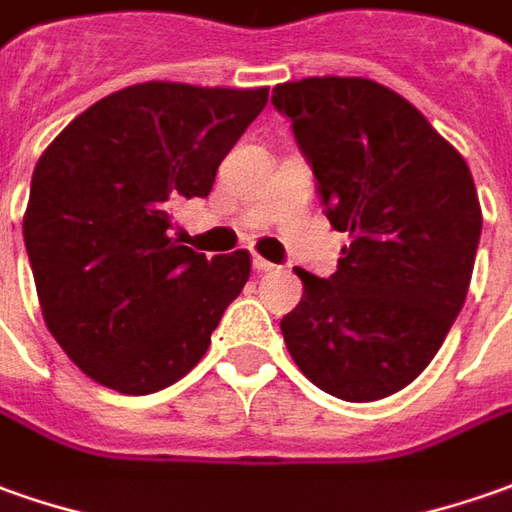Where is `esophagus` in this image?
Wrapping results in <instances>:
<instances>
[{"label":"esophagus","instance_id":"1","mask_svg":"<svg viewBox=\"0 0 512 512\" xmlns=\"http://www.w3.org/2000/svg\"><path fill=\"white\" fill-rule=\"evenodd\" d=\"M252 266H255V271H274V269H277V266H274L271 260H266V257H260V255L252 257Z\"/></svg>","mask_w":512,"mask_h":512}]
</instances>
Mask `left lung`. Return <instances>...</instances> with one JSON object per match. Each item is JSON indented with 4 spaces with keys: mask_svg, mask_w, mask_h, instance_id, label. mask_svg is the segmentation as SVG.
I'll return each mask as SVG.
<instances>
[{
    "mask_svg": "<svg viewBox=\"0 0 512 512\" xmlns=\"http://www.w3.org/2000/svg\"><path fill=\"white\" fill-rule=\"evenodd\" d=\"M274 109L311 162L339 269H294L305 285L283 316L302 375L333 398H387L429 367L460 314L482 210L460 151L420 111L370 78L280 83Z\"/></svg>",
    "mask_w": 512,
    "mask_h": 512,
    "instance_id": "obj_1",
    "label": "left lung"
}]
</instances>
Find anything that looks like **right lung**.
<instances>
[{
  "mask_svg": "<svg viewBox=\"0 0 512 512\" xmlns=\"http://www.w3.org/2000/svg\"><path fill=\"white\" fill-rule=\"evenodd\" d=\"M266 100V86L137 83L78 114L38 159L22 229L41 314L97 384L151 395L207 353L252 260L179 246L173 207L210 196Z\"/></svg>",
  "mask_w": 512,
  "mask_h": 512,
  "instance_id": "1",
  "label": "right lung"
}]
</instances>
